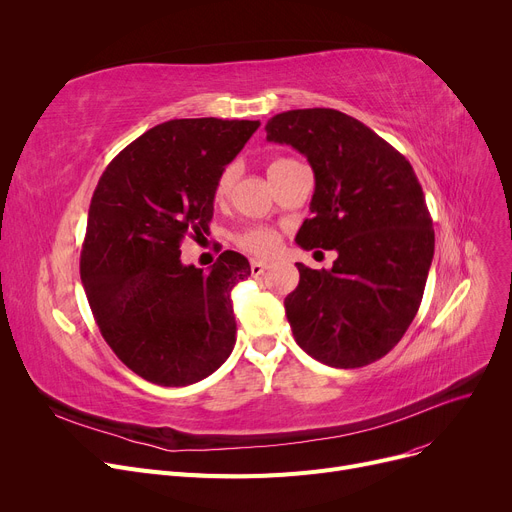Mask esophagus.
<instances>
[{"mask_svg": "<svg viewBox=\"0 0 512 512\" xmlns=\"http://www.w3.org/2000/svg\"><path fill=\"white\" fill-rule=\"evenodd\" d=\"M267 267H270V263H267V261H253L251 263V274L261 276L267 270Z\"/></svg>", "mask_w": 512, "mask_h": 512, "instance_id": "34e87169", "label": "esophagus"}]
</instances>
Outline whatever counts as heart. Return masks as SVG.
<instances>
[{"instance_id": "b5f03b06", "label": "heart", "mask_w": 512, "mask_h": 512, "mask_svg": "<svg viewBox=\"0 0 512 512\" xmlns=\"http://www.w3.org/2000/svg\"><path fill=\"white\" fill-rule=\"evenodd\" d=\"M288 161H292V159L280 157V159L272 161V166H270V170H267V172H270V174L276 172L278 168L286 166ZM234 178H236V168L234 166H228V168L222 170L218 182H215V199L226 197V193L230 191ZM236 240H238V245L242 249L253 253V255H272L278 249V234L274 230H270V228H263V226H255V228H249L245 232H240Z\"/></svg>"}]
</instances>
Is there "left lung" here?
<instances>
[{"instance_id": "8db88e82", "label": "left lung", "mask_w": 512, "mask_h": 512, "mask_svg": "<svg viewBox=\"0 0 512 512\" xmlns=\"http://www.w3.org/2000/svg\"><path fill=\"white\" fill-rule=\"evenodd\" d=\"M267 141L301 151L315 174L311 218L297 242L336 251L332 270L297 263L284 307L307 355L355 369L388 355L415 319L434 228L407 157L369 126L330 107L290 110L265 124Z\"/></svg>"}]
</instances>
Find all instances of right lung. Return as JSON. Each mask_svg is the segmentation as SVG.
I'll use <instances>...</instances> for the list:
<instances>
[{"label":"right lung","instance_id":"add662e5","mask_svg":"<svg viewBox=\"0 0 512 512\" xmlns=\"http://www.w3.org/2000/svg\"><path fill=\"white\" fill-rule=\"evenodd\" d=\"M257 128L259 120L220 118L157 124L97 182L80 280L105 342L151 384H195L232 353L230 290L251 265L224 251L203 274L182 265L180 245L209 230L215 182Z\"/></svg>","mask_w":512,"mask_h":512}]
</instances>
